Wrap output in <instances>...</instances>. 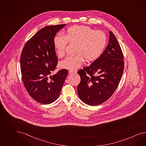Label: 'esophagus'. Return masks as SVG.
<instances>
[{
  "label": "esophagus",
  "instance_id": "esophagus-1",
  "mask_svg": "<svg viewBox=\"0 0 146 146\" xmlns=\"http://www.w3.org/2000/svg\"><path fill=\"white\" fill-rule=\"evenodd\" d=\"M77 70H69V74H76L77 72Z\"/></svg>",
  "mask_w": 146,
  "mask_h": 146
}]
</instances>
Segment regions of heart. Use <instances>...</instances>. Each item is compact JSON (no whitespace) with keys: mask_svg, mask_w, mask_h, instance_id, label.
Masks as SVG:
<instances>
[{"mask_svg":"<svg viewBox=\"0 0 146 146\" xmlns=\"http://www.w3.org/2000/svg\"><path fill=\"white\" fill-rule=\"evenodd\" d=\"M68 42L77 43L75 49L76 54L61 61L60 66L62 68L74 70L82 65L85 58L87 61L97 59L104 50L107 38L103 31H95L89 26H71L65 35L57 34L53 38L55 51L60 58L64 56Z\"/></svg>","mask_w":146,"mask_h":146,"instance_id":"heart-1","label":"heart"}]
</instances>
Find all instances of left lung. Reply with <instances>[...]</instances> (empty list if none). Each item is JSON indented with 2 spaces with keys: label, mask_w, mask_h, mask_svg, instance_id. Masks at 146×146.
I'll return each mask as SVG.
<instances>
[{
  "label": "left lung",
  "mask_w": 146,
  "mask_h": 146,
  "mask_svg": "<svg viewBox=\"0 0 146 146\" xmlns=\"http://www.w3.org/2000/svg\"><path fill=\"white\" fill-rule=\"evenodd\" d=\"M100 56L88 67L78 71L81 80L77 88L79 98L86 104L96 106L107 101L119 85L123 72V55L112 32Z\"/></svg>",
  "instance_id": "obj_1"
}]
</instances>
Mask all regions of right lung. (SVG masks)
Here are the masks:
<instances>
[{
    "label": "right lung",
    "mask_w": 146,
    "mask_h": 146,
    "mask_svg": "<svg viewBox=\"0 0 146 146\" xmlns=\"http://www.w3.org/2000/svg\"><path fill=\"white\" fill-rule=\"evenodd\" d=\"M66 24L45 26L38 31L24 45L20 64L23 82L27 92L35 101L49 104L56 100L68 75L56 69L58 58L53 45L56 33Z\"/></svg>",
    "instance_id": "1"
}]
</instances>
